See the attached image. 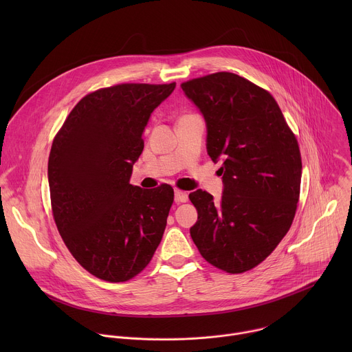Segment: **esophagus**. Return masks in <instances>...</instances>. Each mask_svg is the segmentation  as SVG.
I'll return each instance as SVG.
<instances>
[{
  "label": "esophagus",
  "mask_w": 352,
  "mask_h": 352,
  "mask_svg": "<svg viewBox=\"0 0 352 352\" xmlns=\"http://www.w3.org/2000/svg\"><path fill=\"white\" fill-rule=\"evenodd\" d=\"M174 200H175V204H184L188 200V193L184 192V190L175 189L174 190Z\"/></svg>",
  "instance_id": "obj_1"
}]
</instances>
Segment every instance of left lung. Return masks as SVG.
Listing matches in <instances>:
<instances>
[{
    "instance_id": "left-lung-1",
    "label": "left lung",
    "mask_w": 352,
    "mask_h": 352,
    "mask_svg": "<svg viewBox=\"0 0 352 352\" xmlns=\"http://www.w3.org/2000/svg\"><path fill=\"white\" fill-rule=\"evenodd\" d=\"M206 122L210 159L223 162L219 202L197 189L190 236L213 266L243 273L258 266L289 230L302 163L298 142L273 96L231 72L181 85Z\"/></svg>"
}]
</instances>
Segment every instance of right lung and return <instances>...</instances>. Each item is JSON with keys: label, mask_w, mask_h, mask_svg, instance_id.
I'll use <instances>...</instances> for the list:
<instances>
[{"label": "right lung", "mask_w": 352, "mask_h": 352, "mask_svg": "<svg viewBox=\"0 0 352 352\" xmlns=\"http://www.w3.org/2000/svg\"><path fill=\"white\" fill-rule=\"evenodd\" d=\"M175 83H122L96 90L74 107L48 157L57 228L93 276L120 283L139 274L163 238L174 189L129 184L152 113Z\"/></svg>", "instance_id": "add662e5"}]
</instances>
